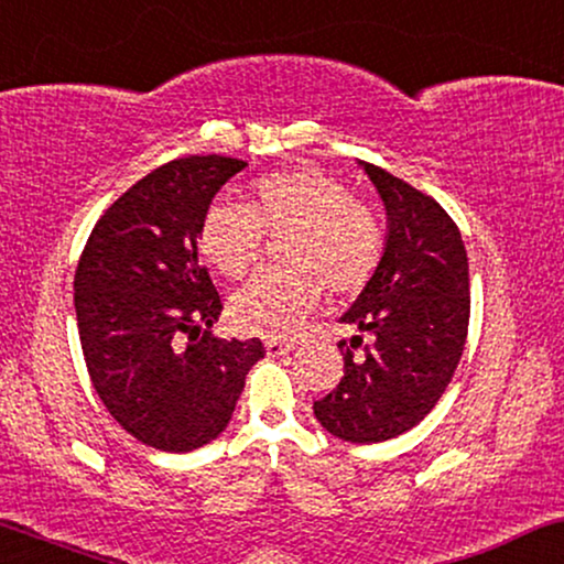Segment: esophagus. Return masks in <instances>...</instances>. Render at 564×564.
Here are the masks:
<instances>
[{"mask_svg":"<svg viewBox=\"0 0 564 564\" xmlns=\"http://www.w3.org/2000/svg\"><path fill=\"white\" fill-rule=\"evenodd\" d=\"M295 344H297L295 338H284V336H269L264 341L269 357H282V354L295 349Z\"/></svg>","mask_w":564,"mask_h":564,"instance_id":"1","label":"esophagus"}]
</instances>
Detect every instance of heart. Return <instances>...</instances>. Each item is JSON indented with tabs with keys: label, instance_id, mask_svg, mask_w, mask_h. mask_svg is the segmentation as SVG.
I'll list each match as a JSON object with an SVG mask.
<instances>
[{
	"label": "heart",
	"instance_id": "1",
	"mask_svg": "<svg viewBox=\"0 0 564 564\" xmlns=\"http://www.w3.org/2000/svg\"><path fill=\"white\" fill-rule=\"evenodd\" d=\"M290 236L282 261L236 292L228 318L243 334H290L318 307L323 288L354 297L382 259V226L334 176L290 166L259 176L249 205H213L199 226V249L230 280L259 264L264 238Z\"/></svg>",
	"mask_w": 564,
	"mask_h": 564
}]
</instances>
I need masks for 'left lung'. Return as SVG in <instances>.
<instances>
[{"instance_id": "left-lung-1", "label": "left lung", "mask_w": 564, "mask_h": 564, "mask_svg": "<svg viewBox=\"0 0 564 564\" xmlns=\"http://www.w3.org/2000/svg\"><path fill=\"white\" fill-rule=\"evenodd\" d=\"M361 166L388 207V243L341 318L359 330L338 341L341 382L313 411L328 434L377 444L426 419L452 382L467 341L469 269L457 223L434 197L380 166Z\"/></svg>"}]
</instances>
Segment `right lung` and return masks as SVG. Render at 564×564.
Listing matches in <instances>:
<instances>
[{"label":"right lung","mask_w":564,"mask_h":564,"mask_svg":"<svg viewBox=\"0 0 564 564\" xmlns=\"http://www.w3.org/2000/svg\"><path fill=\"white\" fill-rule=\"evenodd\" d=\"M243 166L213 153L153 169L102 213L76 267L89 380L112 419L153 449L180 454L218 438L267 354L259 338L210 334L223 303L197 259L207 207Z\"/></svg>","instance_id":"1"}]
</instances>
